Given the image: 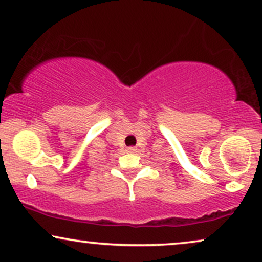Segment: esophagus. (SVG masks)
<instances>
[{
  "label": "esophagus",
  "mask_w": 262,
  "mask_h": 262,
  "mask_svg": "<svg viewBox=\"0 0 262 262\" xmlns=\"http://www.w3.org/2000/svg\"><path fill=\"white\" fill-rule=\"evenodd\" d=\"M135 151H137V147H134V146L127 147V152H129V154H134Z\"/></svg>",
  "instance_id": "1"
}]
</instances>
